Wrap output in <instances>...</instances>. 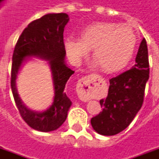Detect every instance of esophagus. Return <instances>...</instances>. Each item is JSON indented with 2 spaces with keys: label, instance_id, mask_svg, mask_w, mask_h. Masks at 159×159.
Wrapping results in <instances>:
<instances>
[{
  "label": "esophagus",
  "instance_id": "34e87169",
  "mask_svg": "<svg viewBox=\"0 0 159 159\" xmlns=\"http://www.w3.org/2000/svg\"><path fill=\"white\" fill-rule=\"evenodd\" d=\"M100 77L96 74H91L89 76L83 77L80 80L79 83L81 84V89H78V95L80 99L83 101H89L91 100V93L93 87L95 86L96 82L100 80Z\"/></svg>",
  "mask_w": 159,
  "mask_h": 159
}]
</instances>
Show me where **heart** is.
I'll use <instances>...</instances> for the list:
<instances>
[{
  "mask_svg": "<svg viewBox=\"0 0 159 159\" xmlns=\"http://www.w3.org/2000/svg\"><path fill=\"white\" fill-rule=\"evenodd\" d=\"M137 37L127 25L97 22L86 26L80 33V40L68 38L66 52L76 64L93 49L95 64L107 73L118 72L129 64L136 47Z\"/></svg>",
  "mask_w": 159,
  "mask_h": 159,
  "instance_id": "obj_1",
  "label": "heart"
}]
</instances>
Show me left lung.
Listing matches in <instances>:
<instances>
[{
    "instance_id": "8db88e82",
    "label": "left lung",
    "mask_w": 159,
    "mask_h": 159,
    "mask_svg": "<svg viewBox=\"0 0 159 159\" xmlns=\"http://www.w3.org/2000/svg\"><path fill=\"white\" fill-rule=\"evenodd\" d=\"M148 78V50L144 38L137 52L135 65L109 81L107 99L100 100L103 110L91 119L93 129L102 135H114L125 129L142 107Z\"/></svg>"
}]
</instances>
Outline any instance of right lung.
<instances>
[{
    "label": "right lung",
    "instance_id": "1",
    "mask_svg": "<svg viewBox=\"0 0 159 159\" xmlns=\"http://www.w3.org/2000/svg\"><path fill=\"white\" fill-rule=\"evenodd\" d=\"M69 21L66 13H48L30 23L19 36L12 54L11 89L16 107L24 121L42 132L52 131L62 125L67 117L71 101L64 91L74 71L65 63L64 29ZM36 56L48 60L55 85L52 106L43 113L28 109L21 101L16 89V78L26 57Z\"/></svg>",
    "mask_w": 159,
    "mask_h": 159
}]
</instances>
